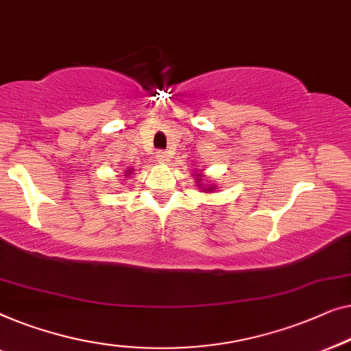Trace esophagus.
I'll list each match as a JSON object with an SVG mask.
<instances>
[{
    "instance_id": "34e87169",
    "label": "esophagus",
    "mask_w": 351,
    "mask_h": 351,
    "mask_svg": "<svg viewBox=\"0 0 351 351\" xmlns=\"http://www.w3.org/2000/svg\"><path fill=\"white\" fill-rule=\"evenodd\" d=\"M156 159L162 162V164H167V162L170 160V156H169V152H165V151H157L156 152Z\"/></svg>"
}]
</instances>
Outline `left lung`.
I'll return each mask as SVG.
<instances>
[{
	"label": "left lung",
	"instance_id": "left-lung-1",
	"mask_svg": "<svg viewBox=\"0 0 351 351\" xmlns=\"http://www.w3.org/2000/svg\"><path fill=\"white\" fill-rule=\"evenodd\" d=\"M202 178H204V176H202L200 173H197V175H195V182H197V186H199L200 189H205V192H213V191L216 189V186H206V187H204V186H202V182H204V181H202Z\"/></svg>",
	"mask_w": 351,
	"mask_h": 351
}]
</instances>
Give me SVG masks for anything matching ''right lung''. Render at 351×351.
Returning a JSON list of instances; mask_svg holds the SVG:
<instances>
[{
    "label": "right lung",
    "instance_id": "1",
    "mask_svg": "<svg viewBox=\"0 0 351 351\" xmlns=\"http://www.w3.org/2000/svg\"><path fill=\"white\" fill-rule=\"evenodd\" d=\"M132 175V169H128V170H125V176H130Z\"/></svg>",
    "mask_w": 351,
    "mask_h": 351
}]
</instances>
